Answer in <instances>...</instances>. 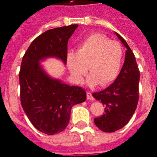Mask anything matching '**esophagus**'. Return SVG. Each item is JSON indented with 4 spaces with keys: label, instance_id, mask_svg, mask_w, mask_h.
<instances>
[{
    "label": "esophagus",
    "instance_id": "34e87169",
    "mask_svg": "<svg viewBox=\"0 0 157 157\" xmlns=\"http://www.w3.org/2000/svg\"><path fill=\"white\" fill-rule=\"evenodd\" d=\"M86 96H87V99L88 100H90V101H94V98L93 97L92 94H91L90 92H89V91H87L86 92Z\"/></svg>",
    "mask_w": 157,
    "mask_h": 157
}]
</instances>
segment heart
<instances>
[{"mask_svg": "<svg viewBox=\"0 0 157 157\" xmlns=\"http://www.w3.org/2000/svg\"><path fill=\"white\" fill-rule=\"evenodd\" d=\"M123 60V48L116 41H112L103 34L95 33L79 44L76 52L67 56V63L76 82L82 81L89 70L87 77L90 86L99 84L105 86L114 81L119 75Z\"/></svg>", "mask_w": 157, "mask_h": 157, "instance_id": "obj_1", "label": "heart"}]
</instances>
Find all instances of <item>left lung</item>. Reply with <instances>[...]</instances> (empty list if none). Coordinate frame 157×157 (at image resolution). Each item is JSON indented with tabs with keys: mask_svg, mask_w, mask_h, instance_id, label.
Masks as SVG:
<instances>
[{
	"mask_svg": "<svg viewBox=\"0 0 157 157\" xmlns=\"http://www.w3.org/2000/svg\"><path fill=\"white\" fill-rule=\"evenodd\" d=\"M116 34L127 48L125 61L120 75L112 85L104 90L93 94L94 98L105 106V113L95 118L94 123L100 130L107 133L120 130L128 123L139 99L140 71L135 56L125 40L118 33Z\"/></svg>",
	"mask_w": 157,
	"mask_h": 157,
	"instance_id": "1",
	"label": "left lung"
}]
</instances>
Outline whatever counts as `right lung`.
<instances>
[{
    "instance_id": "1",
    "label": "right lung",
    "mask_w": 157,
    "mask_h": 157,
    "mask_svg": "<svg viewBox=\"0 0 157 157\" xmlns=\"http://www.w3.org/2000/svg\"><path fill=\"white\" fill-rule=\"evenodd\" d=\"M78 27L72 24L44 32L32 41L22 59L21 105L33 126L48 135L66 128L72 106L85 101L86 93L82 87L70 86L49 77L39 61L52 56L66 63L68 39Z\"/></svg>"
}]
</instances>
